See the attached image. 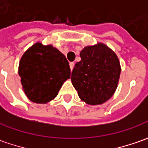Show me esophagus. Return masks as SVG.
<instances>
[{
    "mask_svg": "<svg viewBox=\"0 0 148 148\" xmlns=\"http://www.w3.org/2000/svg\"><path fill=\"white\" fill-rule=\"evenodd\" d=\"M69 66H70V69H71V71H72V70H73V69H74V62H71V63H69Z\"/></svg>",
    "mask_w": 148,
    "mask_h": 148,
    "instance_id": "34e87169",
    "label": "esophagus"
}]
</instances>
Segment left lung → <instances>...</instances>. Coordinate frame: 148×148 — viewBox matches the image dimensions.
<instances>
[{
  "label": "left lung",
  "mask_w": 148,
  "mask_h": 148,
  "mask_svg": "<svg viewBox=\"0 0 148 148\" xmlns=\"http://www.w3.org/2000/svg\"><path fill=\"white\" fill-rule=\"evenodd\" d=\"M80 57L72 71L71 82L83 102L89 105L103 104L114 94L119 84V58L101 42L85 46Z\"/></svg>",
  "instance_id": "1"
}]
</instances>
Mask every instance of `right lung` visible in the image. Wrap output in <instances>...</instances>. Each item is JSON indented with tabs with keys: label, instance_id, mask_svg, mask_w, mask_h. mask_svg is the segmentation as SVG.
Wrapping results in <instances>:
<instances>
[{
	"label": "right lung",
	"instance_id": "add662e5",
	"mask_svg": "<svg viewBox=\"0 0 148 148\" xmlns=\"http://www.w3.org/2000/svg\"><path fill=\"white\" fill-rule=\"evenodd\" d=\"M18 73L26 97L40 104L54 99L71 74L66 57L52 45L41 42L35 43L23 54Z\"/></svg>",
	"mask_w": 148,
	"mask_h": 148
}]
</instances>
